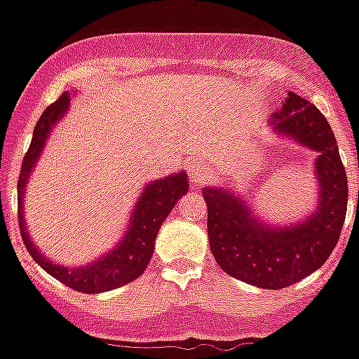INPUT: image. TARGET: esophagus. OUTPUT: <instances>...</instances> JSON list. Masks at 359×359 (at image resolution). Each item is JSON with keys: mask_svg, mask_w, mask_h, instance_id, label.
Segmentation results:
<instances>
[{"mask_svg": "<svg viewBox=\"0 0 359 359\" xmlns=\"http://www.w3.org/2000/svg\"><path fill=\"white\" fill-rule=\"evenodd\" d=\"M190 177L194 179V182H203L205 179L210 177V169L207 165H203V163H191L190 165Z\"/></svg>", "mask_w": 359, "mask_h": 359, "instance_id": "obj_1", "label": "esophagus"}]
</instances>
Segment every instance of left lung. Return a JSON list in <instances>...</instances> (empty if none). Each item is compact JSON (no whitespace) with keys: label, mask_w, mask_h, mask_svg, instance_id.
I'll list each match as a JSON object with an SVG mask.
<instances>
[{"label":"left lung","mask_w":359,"mask_h":359,"mask_svg":"<svg viewBox=\"0 0 359 359\" xmlns=\"http://www.w3.org/2000/svg\"><path fill=\"white\" fill-rule=\"evenodd\" d=\"M272 128L318 152L317 212L304 224L278 229L251 216L231 191L208 188L203 197L208 244L218 266L240 281L276 290L298 283L328 261L345 224L348 182L334 132L317 106L289 91L281 111L273 114Z\"/></svg>","instance_id":"left-lung-1"}]
</instances>
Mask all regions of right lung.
<instances>
[{"label":"right lung","instance_id":"1","mask_svg":"<svg viewBox=\"0 0 359 359\" xmlns=\"http://www.w3.org/2000/svg\"><path fill=\"white\" fill-rule=\"evenodd\" d=\"M69 93L61 95L55 102L50 104L42 111L41 119L36 121V126L33 130L29 149L25 152L18 177L20 235L24 240L25 250L29 251V255L35 259L36 264L44 268L50 276L59 279L61 283H65L72 290L95 294V292H106V290L123 287V285L134 281L143 273V270L149 266L152 251H154V240H156L163 219L168 218V214L173 210L177 201L188 191V179H186L184 173H177L147 184L134 208L128 233L124 235L119 245L106 257L78 268H63L50 262L42 253H39V250L33 245V242L25 233L22 201H24L25 182H27L31 169L39 160L44 141H46L53 124L57 123L63 117L65 111L69 109Z\"/></svg>","mask_w":359,"mask_h":359}]
</instances>
